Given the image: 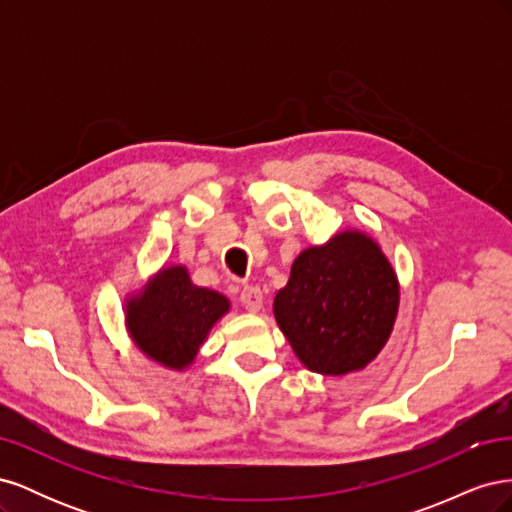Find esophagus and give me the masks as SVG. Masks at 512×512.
Segmentation results:
<instances>
[{"mask_svg":"<svg viewBox=\"0 0 512 512\" xmlns=\"http://www.w3.org/2000/svg\"><path fill=\"white\" fill-rule=\"evenodd\" d=\"M241 305L247 309V312H252V314L260 312V309H262V292H260V288L258 286L243 288V292H241Z\"/></svg>","mask_w":512,"mask_h":512,"instance_id":"obj_1","label":"esophagus"}]
</instances>
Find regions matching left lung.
Returning a JSON list of instances; mask_svg holds the SVG:
<instances>
[{"label": "left lung", "mask_w": 512, "mask_h": 512, "mask_svg": "<svg viewBox=\"0 0 512 512\" xmlns=\"http://www.w3.org/2000/svg\"><path fill=\"white\" fill-rule=\"evenodd\" d=\"M397 309L393 265L378 241L356 228L303 250L273 301L292 352L322 376H346L374 361L393 333Z\"/></svg>", "instance_id": "left-lung-1"}]
</instances>
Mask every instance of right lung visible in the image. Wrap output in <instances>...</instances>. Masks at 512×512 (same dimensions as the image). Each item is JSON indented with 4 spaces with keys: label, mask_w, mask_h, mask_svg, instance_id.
Here are the masks:
<instances>
[{
    "label": "right lung",
    "mask_w": 512,
    "mask_h": 512,
    "mask_svg": "<svg viewBox=\"0 0 512 512\" xmlns=\"http://www.w3.org/2000/svg\"><path fill=\"white\" fill-rule=\"evenodd\" d=\"M228 312L224 294L196 286L183 265H164L123 301L132 344L173 371H185L196 361L211 329Z\"/></svg>",
    "instance_id": "add662e5"
}]
</instances>
